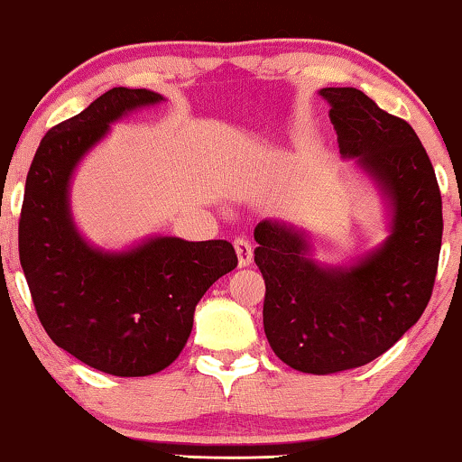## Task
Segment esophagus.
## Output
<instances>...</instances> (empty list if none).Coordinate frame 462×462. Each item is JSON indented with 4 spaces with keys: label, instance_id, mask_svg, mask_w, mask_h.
<instances>
[{
    "label": "esophagus",
    "instance_id": "esophagus-1",
    "mask_svg": "<svg viewBox=\"0 0 462 462\" xmlns=\"http://www.w3.org/2000/svg\"><path fill=\"white\" fill-rule=\"evenodd\" d=\"M233 245H236V252H237V258H239V267H250V264H252V245H250L248 239L237 237L236 242H233Z\"/></svg>",
    "mask_w": 462,
    "mask_h": 462
}]
</instances>
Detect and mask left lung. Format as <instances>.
I'll list each match as a JSON object with an SVG mask.
<instances>
[{
    "label": "left lung",
    "mask_w": 462,
    "mask_h": 462,
    "mask_svg": "<svg viewBox=\"0 0 462 462\" xmlns=\"http://www.w3.org/2000/svg\"><path fill=\"white\" fill-rule=\"evenodd\" d=\"M340 155L378 180L393 204V233L351 269H324L292 226L256 225L254 263L264 280L263 324L290 368L332 374L391 349L425 311L438 275L441 193L433 163L406 119L357 88H324Z\"/></svg>",
    "instance_id": "8db88e82"
}]
</instances>
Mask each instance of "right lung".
I'll use <instances>...</instances> for the list:
<instances>
[{
  "instance_id": "add662e5",
  "label": "right lung",
  "mask_w": 462,
  "mask_h": 462,
  "mask_svg": "<svg viewBox=\"0 0 462 462\" xmlns=\"http://www.w3.org/2000/svg\"><path fill=\"white\" fill-rule=\"evenodd\" d=\"M160 100L143 88H113L50 128L31 162L18 220V256L43 330L79 362L113 376L168 368L185 349L195 305L237 267L225 239L155 237L103 254L75 231L67 206L75 163L125 111Z\"/></svg>"
}]
</instances>
